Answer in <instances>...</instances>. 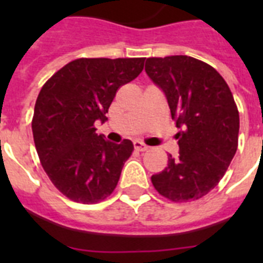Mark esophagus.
<instances>
[{
	"label": "esophagus",
	"mask_w": 263,
	"mask_h": 263,
	"mask_svg": "<svg viewBox=\"0 0 263 263\" xmlns=\"http://www.w3.org/2000/svg\"><path fill=\"white\" fill-rule=\"evenodd\" d=\"M134 147H135V150H138V152H146V150H148V146H146L144 143H142V142H134Z\"/></svg>",
	"instance_id": "obj_1"
}]
</instances>
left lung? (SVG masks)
Wrapping results in <instances>:
<instances>
[{
	"label": "left lung",
	"mask_w": 263,
	"mask_h": 263,
	"mask_svg": "<svg viewBox=\"0 0 263 263\" xmlns=\"http://www.w3.org/2000/svg\"><path fill=\"white\" fill-rule=\"evenodd\" d=\"M144 69L166 95L181 131L179 157L152 176L158 194L172 202L199 199L220 183L237 150L239 110L224 78L188 55L150 57Z\"/></svg>",
	"instance_id": "8db88e82"
}]
</instances>
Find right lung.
I'll return each instance as SVG.
<instances>
[{
    "instance_id": "1",
    "label": "right lung",
    "mask_w": 263,
    "mask_h": 263,
    "mask_svg": "<svg viewBox=\"0 0 263 263\" xmlns=\"http://www.w3.org/2000/svg\"><path fill=\"white\" fill-rule=\"evenodd\" d=\"M144 59H78L57 71L35 102L32 135L39 161L54 187L73 202L106 199L119 183L134 144L97 134L121 86L138 78Z\"/></svg>"
}]
</instances>
